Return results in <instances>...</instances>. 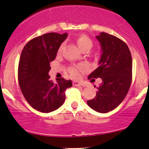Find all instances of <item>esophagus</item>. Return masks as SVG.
I'll list each match as a JSON object with an SVG mask.
<instances>
[{"label": "esophagus", "mask_w": 149, "mask_h": 149, "mask_svg": "<svg viewBox=\"0 0 149 149\" xmlns=\"http://www.w3.org/2000/svg\"><path fill=\"white\" fill-rule=\"evenodd\" d=\"M72 84H73V86H81L83 85L82 83L80 82V81H73Z\"/></svg>", "instance_id": "34e87169"}]
</instances>
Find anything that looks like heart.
<instances>
[{
	"label": "heart",
	"mask_w": 149,
	"mask_h": 149,
	"mask_svg": "<svg viewBox=\"0 0 149 149\" xmlns=\"http://www.w3.org/2000/svg\"><path fill=\"white\" fill-rule=\"evenodd\" d=\"M77 44L78 47L81 50H84V48H87V47H92L93 42L92 40L88 37L86 35H81L77 39ZM63 48V45H61L59 48V51H60ZM87 71V66L84 64H81L79 65L76 66H72L68 69V72L70 74V75L74 78H79L81 77V74L84 72Z\"/></svg>",
	"instance_id": "heart-1"
}]
</instances>
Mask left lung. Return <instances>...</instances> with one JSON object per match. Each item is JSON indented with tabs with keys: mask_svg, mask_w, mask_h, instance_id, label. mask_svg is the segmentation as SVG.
Returning a JSON list of instances; mask_svg holds the SVG:
<instances>
[{
	"mask_svg": "<svg viewBox=\"0 0 149 149\" xmlns=\"http://www.w3.org/2000/svg\"><path fill=\"white\" fill-rule=\"evenodd\" d=\"M101 47L99 66L88 79L101 78L102 83L93 99L87 104L102 113L114 110L119 106L128 92L132 81V57L125 42L106 33L96 36Z\"/></svg>",
	"mask_w": 149,
	"mask_h": 149,
	"instance_id": "1",
	"label": "left lung"
}]
</instances>
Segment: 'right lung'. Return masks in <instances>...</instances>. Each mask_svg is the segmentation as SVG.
I'll return each instance as SVG.
<instances>
[{
	"mask_svg": "<svg viewBox=\"0 0 149 149\" xmlns=\"http://www.w3.org/2000/svg\"><path fill=\"white\" fill-rule=\"evenodd\" d=\"M67 33H48L29 41L24 47L18 63L19 86L26 101L33 108L50 113L64 103L65 90L72 86L71 80L61 77L50 81V63L56 56Z\"/></svg>",
	"mask_w": 149,
	"mask_h": 149,
	"instance_id": "right-lung-1",
	"label": "right lung"
}]
</instances>
